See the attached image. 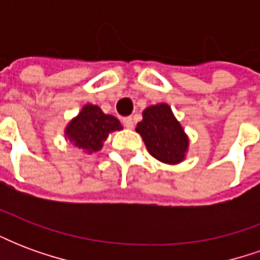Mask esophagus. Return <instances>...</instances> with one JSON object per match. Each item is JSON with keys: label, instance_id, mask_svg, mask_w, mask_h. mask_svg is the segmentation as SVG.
Returning a JSON list of instances; mask_svg holds the SVG:
<instances>
[{"label": "esophagus", "instance_id": "esophagus-1", "mask_svg": "<svg viewBox=\"0 0 260 260\" xmlns=\"http://www.w3.org/2000/svg\"><path fill=\"white\" fill-rule=\"evenodd\" d=\"M122 124H124L125 128L132 129L134 128V119H132V117H125V118H122Z\"/></svg>", "mask_w": 260, "mask_h": 260}]
</instances>
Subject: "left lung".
<instances>
[{
  "label": "left lung",
  "instance_id": "1",
  "mask_svg": "<svg viewBox=\"0 0 260 260\" xmlns=\"http://www.w3.org/2000/svg\"><path fill=\"white\" fill-rule=\"evenodd\" d=\"M136 132L141 134L149 153L160 161L177 164L185 157L189 142L169 104L161 103L147 107Z\"/></svg>",
  "mask_w": 260,
  "mask_h": 260
}]
</instances>
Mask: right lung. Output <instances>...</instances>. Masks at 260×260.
Masks as SVG:
<instances>
[{
	"label": "right lung",
	"mask_w": 260,
	"mask_h": 260,
	"mask_svg": "<svg viewBox=\"0 0 260 260\" xmlns=\"http://www.w3.org/2000/svg\"><path fill=\"white\" fill-rule=\"evenodd\" d=\"M121 128V122L115 117L104 114L97 106L86 104L79 115L69 122L65 135L74 146L90 154L102 149L110 132Z\"/></svg>",
	"instance_id": "obj_1"
}]
</instances>
